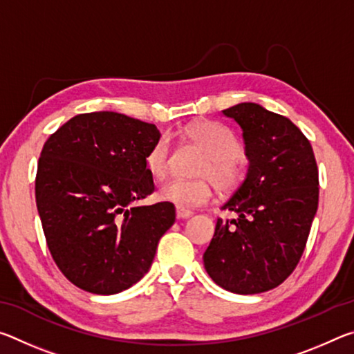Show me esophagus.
I'll list each match as a JSON object with an SVG mask.
<instances>
[{
  "label": "esophagus",
  "instance_id": "34e87169",
  "mask_svg": "<svg viewBox=\"0 0 354 354\" xmlns=\"http://www.w3.org/2000/svg\"><path fill=\"white\" fill-rule=\"evenodd\" d=\"M194 215V212L189 211V209H184V207H176V218L178 220H184V218H189Z\"/></svg>",
  "mask_w": 354,
  "mask_h": 354
}]
</instances>
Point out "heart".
Returning a JSON list of instances; mask_svg holds the SVG:
<instances>
[{
    "label": "heart",
    "mask_w": 354,
    "mask_h": 354,
    "mask_svg": "<svg viewBox=\"0 0 354 354\" xmlns=\"http://www.w3.org/2000/svg\"><path fill=\"white\" fill-rule=\"evenodd\" d=\"M187 136L207 154L201 176H209L221 192H232L245 176V160L241 142L231 129L215 122H201L187 128ZM170 143L165 136L159 137L145 156L148 171L154 178H162L169 170ZM159 198L178 207H196L211 201L212 183L206 178L183 179L171 178L160 184Z\"/></svg>",
    "instance_id": "heart-1"
}]
</instances>
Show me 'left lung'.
I'll return each mask as SVG.
<instances>
[{
	"mask_svg": "<svg viewBox=\"0 0 354 354\" xmlns=\"http://www.w3.org/2000/svg\"><path fill=\"white\" fill-rule=\"evenodd\" d=\"M242 129L247 175L221 209L203 254L215 284L239 295L279 286L295 270L319 206L313 147L289 118L256 103L221 111Z\"/></svg>",
	"mask_w": 354,
	"mask_h": 354,
	"instance_id": "obj_1",
	"label": "left lung"
}]
</instances>
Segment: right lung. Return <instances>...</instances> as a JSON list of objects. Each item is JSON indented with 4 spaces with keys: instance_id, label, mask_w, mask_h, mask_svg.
Masks as SVG:
<instances>
[{
    "instance_id": "right-lung-1",
    "label": "right lung",
    "mask_w": 354,
    "mask_h": 354,
    "mask_svg": "<svg viewBox=\"0 0 354 354\" xmlns=\"http://www.w3.org/2000/svg\"><path fill=\"white\" fill-rule=\"evenodd\" d=\"M160 137L153 123L109 111L80 113L41 149L35 201L48 248L80 289L113 295L151 267L175 223V206H134L153 194L145 156Z\"/></svg>"
}]
</instances>
